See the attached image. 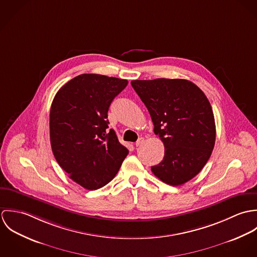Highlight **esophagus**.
<instances>
[{"label":"esophagus","instance_id":"obj_1","mask_svg":"<svg viewBox=\"0 0 257 257\" xmlns=\"http://www.w3.org/2000/svg\"><path fill=\"white\" fill-rule=\"evenodd\" d=\"M144 142H145V139H144V138L139 139V140H138V142L136 143V147H140V146H142V145L144 144Z\"/></svg>","mask_w":257,"mask_h":257}]
</instances>
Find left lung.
<instances>
[{
	"label": "left lung",
	"mask_w": 257,
	"mask_h": 257,
	"mask_svg": "<svg viewBox=\"0 0 257 257\" xmlns=\"http://www.w3.org/2000/svg\"><path fill=\"white\" fill-rule=\"evenodd\" d=\"M131 84L165 148L152 173L168 185L188 182L203 169L215 147V117L208 98L185 79L134 80Z\"/></svg>",
	"instance_id": "8db88e82"
}]
</instances>
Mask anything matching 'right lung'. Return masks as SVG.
Wrapping results in <instances>:
<instances>
[{"mask_svg":"<svg viewBox=\"0 0 257 257\" xmlns=\"http://www.w3.org/2000/svg\"><path fill=\"white\" fill-rule=\"evenodd\" d=\"M127 80L82 74L62 86L50 108L49 130L53 155L69 178L88 190L113 179L128 150L109 128L110 103Z\"/></svg>","mask_w":257,"mask_h":257,"instance_id":"obj_1","label":"right lung"}]
</instances>
